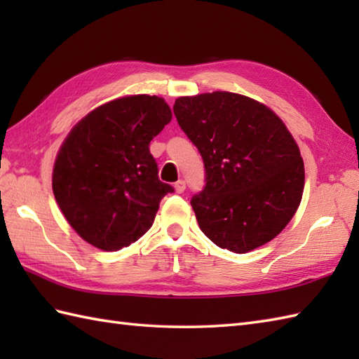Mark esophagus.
Returning <instances> with one entry per match:
<instances>
[{
	"instance_id": "obj_1",
	"label": "esophagus",
	"mask_w": 359,
	"mask_h": 359,
	"mask_svg": "<svg viewBox=\"0 0 359 359\" xmlns=\"http://www.w3.org/2000/svg\"><path fill=\"white\" fill-rule=\"evenodd\" d=\"M174 188H175V191H177L179 194L184 193L185 189H187V184H185V180H179V182H175Z\"/></svg>"
}]
</instances>
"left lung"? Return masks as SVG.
<instances>
[{"label": "left lung", "instance_id": "1", "mask_svg": "<svg viewBox=\"0 0 359 359\" xmlns=\"http://www.w3.org/2000/svg\"><path fill=\"white\" fill-rule=\"evenodd\" d=\"M172 109L203 158L205 187L191 199L203 234L239 255L276 238L299 207L306 179L284 121L224 90L179 97Z\"/></svg>", "mask_w": 359, "mask_h": 359}]
</instances>
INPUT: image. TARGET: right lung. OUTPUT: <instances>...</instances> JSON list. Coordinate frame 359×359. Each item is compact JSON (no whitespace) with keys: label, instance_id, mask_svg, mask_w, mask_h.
<instances>
[{"label":"right lung","instance_id":"add662e5","mask_svg":"<svg viewBox=\"0 0 359 359\" xmlns=\"http://www.w3.org/2000/svg\"><path fill=\"white\" fill-rule=\"evenodd\" d=\"M156 95H129L98 106L72 128L60 148L52 189L80 238L104 251L147 233L160 201L174 188L158 180L149 143L171 121Z\"/></svg>","mask_w":359,"mask_h":359}]
</instances>
